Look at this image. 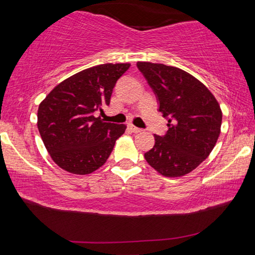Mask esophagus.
<instances>
[{
  "mask_svg": "<svg viewBox=\"0 0 255 255\" xmlns=\"http://www.w3.org/2000/svg\"><path fill=\"white\" fill-rule=\"evenodd\" d=\"M128 128L130 129V130H131L132 132H140V131H141V129H140V128H138V127H136V126H133V125H131V124H129V125H128Z\"/></svg>",
  "mask_w": 255,
  "mask_h": 255,
  "instance_id": "1",
  "label": "esophagus"
}]
</instances>
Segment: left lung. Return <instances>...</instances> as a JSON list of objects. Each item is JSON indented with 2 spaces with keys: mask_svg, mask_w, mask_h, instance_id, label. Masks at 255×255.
<instances>
[{
  "mask_svg": "<svg viewBox=\"0 0 255 255\" xmlns=\"http://www.w3.org/2000/svg\"><path fill=\"white\" fill-rule=\"evenodd\" d=\"M167 119L169 130L154 135L155 144L145 153L153 169L167 178L195 170L208 157L221 133L222 110L208 89L183 70L164 64L137 62Z\"/></svg>",
  "mask_w": 255,
  "mask_h": 255,
  "instance_id": "1",
  "label": "left lung"
}]
</instances>
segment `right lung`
Instances as JSON below:
<instances>
[{"instance_id": "add662e5", "label": "right lung", "mask_w": 255, "mask_h": 255, "mask_svg": "<svg viewBox=\"0 0 255 255\" xmlns=\"http://www.w3.org/2000/svg\"><path fill=\"white\" fill-rule=\"evenodd\" d=\"M129 63L101 64L60 82L38 108V129L47 152L70 173H92L107 162L126 125L105 123L97 111L109 106Z\"/></svg>"}]
</instances>
